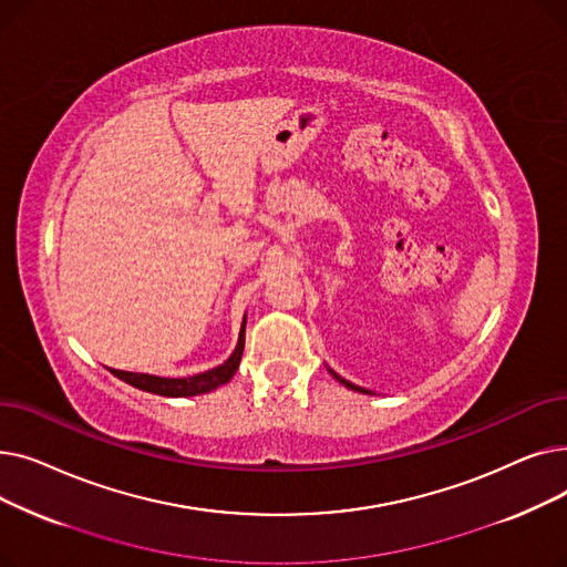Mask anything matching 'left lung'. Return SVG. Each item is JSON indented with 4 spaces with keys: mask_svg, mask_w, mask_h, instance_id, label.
Masks as SVG:
<instances>
[{
    "mask_svg": "<svg viewBox=\"0 0 567 567\" xmlns=\"http://www.w3.org/2000/svg\"><path fill=\"white\" fill-rule=\"evenodd\" d=\"M329 372H331V374H333V377H336V379H338V381H340V383H342V385H347V389H351V391H359V393H370V391H365V389H361V385H353V383H349V381H347V379H342V377H340V374H336V372H333V370H329Z\"/></svg>",
    "mask_w": 567,
    "mask_h": 567,
    "instance_id": "8db88e82",
    "label": "left lung"
}]
</instances>
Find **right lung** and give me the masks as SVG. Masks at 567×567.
<instances>
[{
    "label": "right lung",
    "mask_w": 567,
    "mask_h": 567,
    "mask_svg": "<svg viewBox=\"0 0 567 567\" xmlns=\"http://www.w3.org/2000/svg\"><path fill=\"white\" fill-rule=\"evenodd\" d=\"M244 344H246V321L241 326V333H238V344L234 349V353L229 359L214 368L206 370L193 377H182V379H169V377H154V374H140V372H124V370H112L110 372L122 379L140 391L154 393V395H163V398H193V395H202V393H212L216 391L218 385H225L238 370V363H241L244 355Z\"/></svg>",
    "instance_id": "add662e5"
}]
</instances>
